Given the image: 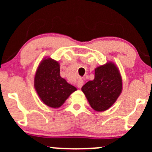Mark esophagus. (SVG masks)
Masks as SVG:
<instances>
[{"label":"esophagus","mask_w":152,"mask_h":152,"mask_svg":"<svg viewBox=\"0 0 152 152\" xmlns=\"http://www.w3.org/2000/svg\"><path fill=\"white\" fill-rule=\"evenodd\" d=\"M83 85H84L83 79H80L79 81H78V82H77V87H79V88H82V87L83 86Z\"/></svg>","instance_id":"1"}]
</instances>
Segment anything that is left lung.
<instances>
[{"label":"left lung","instance_id":"left-lung-1","mask_svg":"<svg viewBox=\"0 0 152 152\" xmlns=\"http://www.w3.org/2000/svg\"><path fill=\"white\" fill-rule=\"evenodd\" d=\"M90 107L97 112L108 110L122 92V78L118 67L108 62L95 69V78L82 87Z\"/></svg>","mask_w":152,"mask_h":152}]
</instances>
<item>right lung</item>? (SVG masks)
<instances>
[{
  "mask_svg": "<svg viewBox=\"0 0 152 152\" xmlns=\"http://www.w3.org/2000/svg\"><path fill=\"white\" fill-rule=\"evenodd\" d=\"M34 88L40 100L52 108H59L77 89L60 76L57 61L45 57L41 61L34 76Z\"/></svg>",
  "mask_w": 152,
  "mask_h": 152,
  "instance_id": "1",
  "label": "right lung"
}]
</instances>
